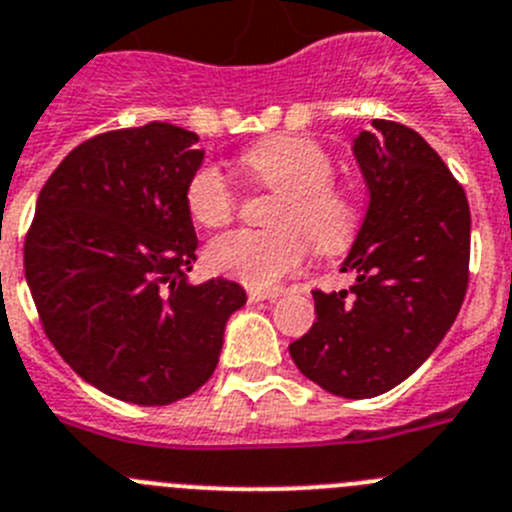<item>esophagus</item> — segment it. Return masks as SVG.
<instances>
[{
	"label": "esophagus",
	"mask_w": 512,
	"mask_h": 512,
	"mask_svg": "<svg viewBox=\"0 0 512 512\" xmlns=\"http://www.w3.org/2000/svg\"><path fill=\"white\" fill-rule=\"evenodd\" d=\"M276 297H279V292H259V289L248 292V302H274Z\"/></svg>",
	"instance_id": "1"
}]
</instances>
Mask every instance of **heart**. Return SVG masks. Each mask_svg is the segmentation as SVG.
Returning a JSON list of instances; mask_svg holds the SVG:
<instances>
[{"label":"heart","mask_w":512,"mask_h":512,"mask_svg":"<svg viewBox=\"0 0 512 512\" xmlns=\"http://www.w3.org/2000/svg\"><path fill=\"white\" fill-rule=\"evenodd\" d=\"M248 180L281 192L271 210L274 228L225 233L205 248L215 274L231 276L251 289H269L297 271L309 243L322 256L340 253L358 233L360 210L355 195L335 182V162L322 144L307 137H269L238 157ZM190 218L203 228H223L238 208L236 190L220 167L205 162L185 185Z\"/></svg>","instance_id":"b5f03b06"}]
</instances>
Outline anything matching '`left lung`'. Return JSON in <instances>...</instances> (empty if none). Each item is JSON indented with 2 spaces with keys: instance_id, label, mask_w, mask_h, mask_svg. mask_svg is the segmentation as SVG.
Returning <instances> with one entry per match:
<instances>
[{
  "instance_id": "1",
  "label": "left lung",
  "mask_w": 512,
  "mask_h": 512,
  "mask_svg": "<svg viewBox=\"0 0 512 512\" xmlns=\"http://www.w3.org/2000/svg\"><path fill=\"white\" fill-rule=\"evenodd\" d=\"M353 154L370 192L340 266L355 284L314 289L317 322L289 355L325 391L373 398L406 381L457 320L470 279V205L442 157L409 126L373 119Z\"/></svg>"
}]
</instances>
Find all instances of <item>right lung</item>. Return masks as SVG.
Here are the masks:
<instances>
[{
	"instance_id": "add662e5",
	"label": "right lung",
	"mask_w": 512,
	"mask_h": 512,
	"mask_svg": "<svg viewBox=\"0 0 512 512\" xmlns=\"http://www.w3.org/2000/svg\"><path fill=\"white\" fill-rule=\"evenodd\" d=\"M198 134L149 121L78 144L48 177L25 238V276L60 358L126 403L167 406L218 365L236 281L190 284L185 205Z\"/></svg>"
}]
</instances>
